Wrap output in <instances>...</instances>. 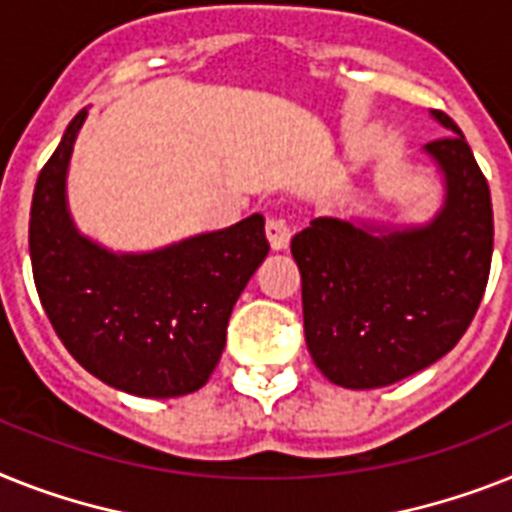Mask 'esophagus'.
<instances>
[{
	"label": "esophagus",
	"mask_w": 512,
	"mask_h": 512,
	"mask_svg": "<svg viewBox=\"0 0 512 512\" xmlns=\"http://www.w3.org/2000/svg\"><path fill=\"white\" fill-rule=\"evenodd\" d=\"M266 240H269V246L274 248V251H282V248H287V243H290V225H287L285 217H266Z\"/></svg>",
	"instance_id": "obj_1"
}]
</instances>
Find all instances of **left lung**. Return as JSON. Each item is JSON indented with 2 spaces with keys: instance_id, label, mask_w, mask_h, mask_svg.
<instances>
[{
  "instance_id": "1",
  "label": "left lung",
  "mask_w": 512,
  "mask_h": 512,
  "mask_svg": "<svg viewBox=\"0 0 512 512\" xmlns=\"http://www.w3.org/2000/svg\"><path fill=\"white\" fill-rule=\"evenodd\" d=\"M426 143L447 183L445 209L421 230L374 232L319 217L290 243L301 269L308 353L329 382L371 390L450 353L474 322L494 246L492 198L460 128Z\"/></svg>"
}]
</instances>
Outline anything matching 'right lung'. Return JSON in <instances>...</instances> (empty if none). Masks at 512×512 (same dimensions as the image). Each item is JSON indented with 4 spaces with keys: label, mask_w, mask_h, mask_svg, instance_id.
I'll list each match as a JSON object with an SVG mask.
<instances>
[{
    "label": "right lung",
    "mask_w": 512,
    "mask_h": 512,
    "mask_svg": "<svg viewBox=\"0 0 512 512\" xmlns=\"http://www.w3.org/2000/svg\"><path fill=\"white\" fill-rule=\"evenodd\" d=\"M80 109L33 190L31 266L38 298L70 356L141 398H177L209 382L232 306L269 253L264 217L143 256H114L75 232L65 172Z\"/></svg>",
    "instance_id": "right-lung-1"
}]
</instances>
